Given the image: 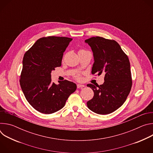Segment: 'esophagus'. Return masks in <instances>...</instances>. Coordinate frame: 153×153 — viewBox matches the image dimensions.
<instances>
[{
  "label": "esophagus",
  "mask_w": 153,
  "mask_h": 153,
  "mask_svg": "<svg viewBox=\"0 0 153 153\" xmlns=\"http://www.w3.org/2000/svg\"><path fill=\"white\" fill-rule=\"evenodd\" d=\"M85 85H82V84H77V88H83V87H84Z\"/></svg>",
  "instance_id": "34e87169"
}]
</instances>
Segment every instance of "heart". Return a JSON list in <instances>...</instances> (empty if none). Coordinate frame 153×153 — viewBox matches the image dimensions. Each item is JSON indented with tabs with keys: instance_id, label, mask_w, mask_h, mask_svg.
Segmentation results:
<instances>
[{
	"instance_id": "heart-1",
	"label": "heart",
	"mask_w": 153,
	"mask_h": 153,
	"mask_svg": "<svg viewBox=\"0 0 153 153\" xmlns=\"http://www.w3.org/2000/svg\"><path fill=\"white\" fill-rule=\"evenodd\" d=\"M83 51H85V50H81L79 51V52H83ZM76 77L77 79H79V78H80V76H79V75H77V76H76Z\"/></svg>"
}]
</instances>
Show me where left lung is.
Returning <instances> with one entry per match:
<instances>
[{"label":"left lung","instance_id":"obj_1","mask_svg":"<svg viewBox=\"0 0 153 153\" xmlns=\"http://www.w3.org/2000/svg\"><path fill=\"white\" fill-rule=\"evenodd\" d=\"M85 42L93 53L91 73L98 76L105 74L102 85H87L94 91V97L87 102V106L97 114H110L123 104L131 89L129 60L114 40L96 36Z\"/></svg>","mask_w":153,"mask_h":153}]
</instances>
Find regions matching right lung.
I'll return each mask as SVG.
<instances>
[{"label":"right lung","instance_id":"add662e5","mask_svg":"<svg viewBox=\"0 0 153 153\" xmlns=\"http://www.w3.org/2000/svg\"><path fill=\"white\" fill-rule=\"evenodd\" d=\"M71 38L48 36L38 39L25 53L20 84L25 97L37 111L52 114L65 105L74 93L76 83L65 80L51 82V71L60 67L64 51Z\"/></svg>","mask_w":153,"mask_h":153}]
</instances>
